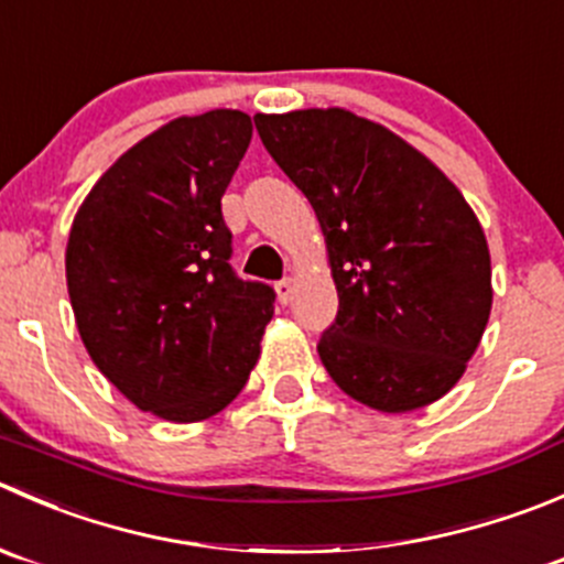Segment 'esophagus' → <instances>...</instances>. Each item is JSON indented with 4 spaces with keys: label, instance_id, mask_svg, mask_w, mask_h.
<instances>
[{
    "label": "esophagus",
    "instance_id": "esophagus-1",
    "mask_svg": "<svg viewBox=\"0 0 564 564\" xmlns=\"http://www.w3.org/2000/svg\"><path fill=\"white\" fill-rule=\"evenodd\" d=\"M275 292H278V300H281L283 305L292 303V297H294V281H292V278H283V281H278Z\"/></svg>",
    "mask_w": 564,
    "mask_h": 564
}]
</instances>
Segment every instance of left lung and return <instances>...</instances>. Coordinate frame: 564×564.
<instances>
[{"label": "left lung", "instance_id": "8db88e82", "mask_svg": "<svg viewBox=\"0 0 564 564\" xmlns=\"http://www.w3.org/2000/svg\"><path fill=\"white\" fill-rule=\"evenodd\" d=\"M253 120L325 237L338 314L316 349L333 382L380 413L449 393L494 305L488 239L460 189L402 137L349 109Z\"/></svg>", "mask_w": 564, "mask_h": 564}]
</instances>
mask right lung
<instances>
[{"label": "right lung", "instance_id": "1", "mask_svg": "<svg viewBox=\"0 0 564 564\" xmlns=\"http://www.w3.org/2000/svg\"><path fill=\"white\" fill-rule=\"evenodd\" d=\"M250 115H182L93 184L65 248L76 327L93 364L145 413L193 424L237 399L275 292L231 270L223 193Z\"/></svg>", "mask_w": 564, "mask_h": 564}]
</instances>
